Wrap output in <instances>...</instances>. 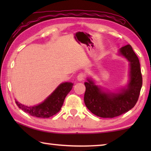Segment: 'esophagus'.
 I'll return each instance as SVG.
<instances>
[{
    "label": "esophagus",
    "instance_id": "1",
    "mask_svg": "<svg viewBox=\"0 0 151 151\" xmlns=\"http://www.w3.org/2000/svg\"><path fill=\"white\" fill-rule=\"evenodd\" d=\"M85 74H83V73L78 74L77 76V79L79 81H83L84 79H85Z\"/></svg>",
    "mask_w": 151,
    "mask_h": 151
}]
</instances>
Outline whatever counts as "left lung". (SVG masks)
I'll list each match as a JSON object with an SVG mask.
<instances>
[{
	"instance_id": "8db88e82",
	"label": "left lung",
	"mask_w": 151,
	"mask_h": 151,
	"mask_svg": "<svg viewBox=\"0 0 151 151\" xmlns=\"http://www.w3.org/2000/svg\"><path fill=\"white\" fill-rule=\"evenodd\" d=\"M119 55L129 62V79L125 87L115 92L104 91L101 86L96 85L91 78L88 77L87 82L85 83V105L92 113L102 118H114L133 108L142 87L139 60L131 46L127 45L120 48Z\"/></svg>"
}]
</instances>
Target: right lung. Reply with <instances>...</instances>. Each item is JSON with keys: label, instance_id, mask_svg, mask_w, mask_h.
Instances as JSON below:
<instances>
[{"label": "right lung", "instance_id": "right-lung-1", "mask_svg": "<svg viewBox=\"0 0 151 151\" xmlns=\"http://www.w3.org/2000/svg\"><path fill=\"white\" fill-rule=\"evenodd\" d=\"M73 83L65 82L60 84L44 101L37 105L27 106L18 102L15 103L19 108L30 115L38 118H49L60 111L65 97L73 88Z\"/></svg>", "mask_w": 151, "mask_h": 151}]
</instances>
